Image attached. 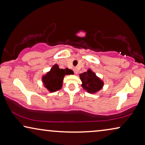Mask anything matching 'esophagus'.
Listing matches in <instances>:
<instances>
[{"instance_id":"1","label":"esophagus","mask_w":145,"mask_h":145,"mask_svg":"<svg viewBox=\"0 0 145 145\" xmlns=\"http://www.w3.org/2000/svg\"><path fill=\"white\" fill-rule=\"evenodd\" d=\"M73 71H74V74H77V73H78V71H77L76 68H74V69H73Z\"/></svg>"}]
</instances>
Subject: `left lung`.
<instances>
[{
  "label": "left lung",
  "mask_w": 145,
  "mask_h": 145,
  "mask_svg": "<svg viewBox=\"0 0 145 145\" xmlns=\"http://www.w3.org/2000/svg\"><path fill=\"white\" fill-rule=\"evenodd\" d=\"M82 87L89 93H95L101 89L103 83L91 70L80 74Z\"/></svg>",
  "instance_id": "left-lung-1"
}]
</instances>
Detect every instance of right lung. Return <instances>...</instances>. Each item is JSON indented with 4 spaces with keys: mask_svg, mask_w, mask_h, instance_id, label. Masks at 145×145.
I'll list each match as a JSON object with an SVG mask.
<instances>
[{
    "mask_svg": "<svg viewBox=\"0 0 145 145\" xmlns=\"http://www.w3.org/2000/svg\"><path fill=\"white\" fill-rule=\"evenodd\" d=\"M72 71L70 69H59L57 65H55L49 72L43 77V82L45 87L53 92L61 89L62 87L63 80L65 74H72Z\"/></svg>",
    "mask_w": 145,
    "mask_h": 145,
    "instance_id": "1",
    "label": "right lung"
}]
</instances>
